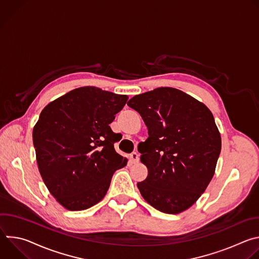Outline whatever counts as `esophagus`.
<instances>
[{
  "label": "esophagus",
  "mask_w": 259,
  "mask_h": 259,
  "mask_svg": "<svg viewBox=\"0 0 259 259\" xmlns=\"http://www.w3.org/2000/svg\"><path fill=\"white\" fill-rule=\"evenodd\" d=\"M129 159H130V162L133 163V164H136L139 162V155L136 153V152H133L132 154L129 155Z\"/></svg>",
  "instance_id": "esophagus-1"
}]
</instances>
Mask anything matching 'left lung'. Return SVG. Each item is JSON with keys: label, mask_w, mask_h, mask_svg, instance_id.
<instances>
[{"label": "left lung", "mask_w": 259, "mask_h": 259, "mask_svg": "<svg viewBox=\"0 0 259 259\" xmlns=\"http://www.w3.org/2000/svg\"><path fill=\"white\" fill-rule=\"evenodd\" d=\"M127 104L140 114L149 131L138 144L140 161L149 172L137 183L141 196L164 213L189 209L207 189L221 151L210 109L170 87L135 95Z\"/></svg>", "instance_id": "8db88e82"}]
</instances>
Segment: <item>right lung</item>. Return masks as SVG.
Segmentation results:
<instances>
[{
    "instance_id": "add662e5",
    "label": "right lung",
    "mask_w": 259,
    "mask_h": 259,
    "mask_svg": "<svg viewBox=\"0 0 259 259\" xmlns=\"http://www.w3.org/2000/svg\"><path fill=\"white\" fill-rule=\"evenodd\" d=\"M127 95L81 87L50 102L32 130L36 163L47 189L67 210L88 209L105 196L127 159L114 147L109 124Z\"/></svg>"
}]
</instances>
